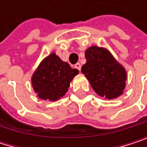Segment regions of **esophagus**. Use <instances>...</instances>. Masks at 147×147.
Here are the masks:
<instances>
[{
	"label": "esophagus",
	"instance_id": "esophagus-1",
	"mask_svg": "<svg viewBox=\"0 0 147 147\" xmlns=\"http://www.w3.org/2000/svg\"><path fill=\"white\" fill-rule=\"evenodd\" d=\"M75 68H77L79 71H80V69H81V65L80 64V63H77V64H75Z\"/></svg>",
	"mask_w": 147,
	"mask_h": 147
}]
</instances>
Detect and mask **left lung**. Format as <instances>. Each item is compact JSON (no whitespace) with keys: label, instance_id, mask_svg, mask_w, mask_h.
<instances>
[{"label":"left lung","instance_id":"8db88e82","mask_svg":"<svg viewBox=\"0 0 147 147\" xmlns=\"http://www.w3.org/2000/svg\"><path fill=\"white\" fill-rule=\"evenodd\" d=\"M85 57L86 62L82 66L81 72L95 93L107 100L122 95L126 85V71L110 51L92 46L86 50Z\"/></svg>","mask_w":147,"mask_h":147}]
</instances>
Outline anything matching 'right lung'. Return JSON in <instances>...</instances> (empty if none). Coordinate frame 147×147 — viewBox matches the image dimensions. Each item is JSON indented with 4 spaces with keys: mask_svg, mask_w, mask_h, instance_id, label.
<instances>
[{
    "mask_svg": "<svg viewBox=\"0 0 147 147\" xmlns=\"http://www.w3.org/2000/svg\"><path fill=\"white\" fill-rule=\"evenodd\" d=\"M78 74V69L72 68L55 53H52L34 72L32 86L40 99L56 101L67 94L70 82Z\"/></svg>",
    "mask_w": 147,
    "mask_h": 147,
    "instance_id": "right-lung-1",
    "label": "right lung"
}]
</instances>
